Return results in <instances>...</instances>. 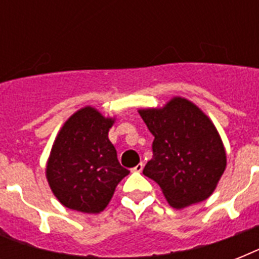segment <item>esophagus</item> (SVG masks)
I'll return each instance as SVG.
<instances>
[{"mask_svg":"<svg viewBox=\"0 0 259 259\" xmlns=\"http://www.w3.org/2000/svg\"><path fill=\"white\" fill-rule=\"evenodd\" d=\"M142 169H144V162H140V164H137L134 168H132L133 172H141Z\"/></svg>","mask_w":259,"mask_h":259,"instance_id":"1","label":"esophagus"}]
</instances>
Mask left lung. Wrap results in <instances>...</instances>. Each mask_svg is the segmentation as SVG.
Returning <instances> with one entry per match:
<instances>
[{"mask_svg":"<svg viewBox=\"0 0 259 259\" xmlns=\"http://www.w3.org/2000/svg\"><path fill=\"white\" fill-rule=\"evenodd\" d=\"M138 113L154 137L153 157L142 173L160 185L173 208L209 197L226 169L225 146L211 119L180 97Z\"/></svg>","mask_w":259,"mask_h":259,"instance_id":"left-lung-1","label":"left lung"}]
</instances>
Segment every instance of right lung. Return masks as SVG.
I'll return each instance as SVG.
<instances>
[{"mask_svg": "<svg viewBox=\"0 0 259 259\" xmlns=\"http://www.w3.org/2000/svg\"><path fill=\"white\" fill-rule=\"evenodd\" d=\"M113 118L94 107L72 114L59 132L47 162V180L64 207L99 213L129 170L119 164L109 140Z\"/></svg>", "mask_w": 259, "mask_h": 259, "instance_id": "right-lung-1", "label": "right lung"}]
</instances>
